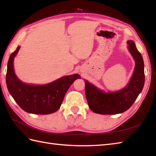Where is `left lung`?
<instances>
[{
    "mask_svg": "<svg viewBox=\"0 0 156 156\" xmlns=\"http://www.w3.org/2000/svg\"><path fill=\"white\" fill-rule=\"evenodd\" d=\"M128 49L133 56L135 66L128 85L122 90L105 92L85 80V94L88 107L95 113L116 115L130 108L144 88L145 82L144 63L141 54L134 41H127Z\"/></svg>",
    "mask_w": 156,
    "mask_h": 156,
    "instance_id": "1",
    "label": "left lung"
}]
</instances>
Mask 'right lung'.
<instances>
[{"label": "right lung", "instance_id": "obj_1", "mask_svg": "<svg viewBox=\"0 0 156 156\" xmlns=\"http://www.w3.org/2000/svg\"><path fill=\"white\" fill-rule=\"evenodd\" d=\"M20 47L10 55L6 75V83L9 93L23 111L29 113L48 115L58 111L69 87L76 79L77 74L66 76L44 85L27 84L16 77L13 68V59Z\"/></svg>", "mask_w": 156, "mask_h": 156}]
</instances>
